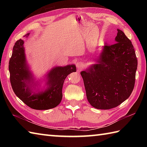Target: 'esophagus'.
<instances>
[{
  "instance_id": "esophagus-1",
  "label": "esophagus",
  "mask_w": 147,
  "mask_h": 147,
  "mask_svg": "<svg viewBox=\"0 0 147 147\" xmlns=\"http://www.w3.org/2000/svg\"><path fill=\"white\" fill-rule=\"evenodd\" d=\"M76 67L78 68V69L81 71L82 69H83V68L84 67V64L82 63V62H77Z\"/></svg>"
}]
</instances>
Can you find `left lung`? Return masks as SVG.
Segmentation results:
<instances>
[{
  "mask_svg": "<svg viewBox=\"0 0 147 147\" xmlns=\"http://www.w3.org/2000/svg\"><path fill=\"white\" fill-rule=\"evenodd\" d=\"M115 43L103 47L96 63L80 73L88 101L97 109L117 107L135 86L138 61L132 43L119 29Z\"/></svg>",
  "mask_w": 147,
  "mask_h": 147,
  "instance_id": "left-lung-1",
  "label": "left lung"
}]
</instances>
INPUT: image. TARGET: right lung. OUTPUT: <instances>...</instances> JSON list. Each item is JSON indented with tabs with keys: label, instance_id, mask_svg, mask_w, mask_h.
<instances>
[{
	"label": "right lung",
	"instance_id": "right-lung-1",
	"mask_svg": "<svg viewBox=\"0 0 147 147\" xmlns=\"http://www.w3.org/2000/svg\"><path fill=\"white\" fill-rule=\"evenodd\" d=\"M30 33L24 37L28 38ZM24 42L19 40L13 47L9 70L12 88L18 97L28 107L36 110H48L60 104L65 79L76 71V65L54 66L43 77L36 78L28 63Z\"/></svg>",
	"mask_w": 147,
	"mask_h": 147
}]
</instances>
